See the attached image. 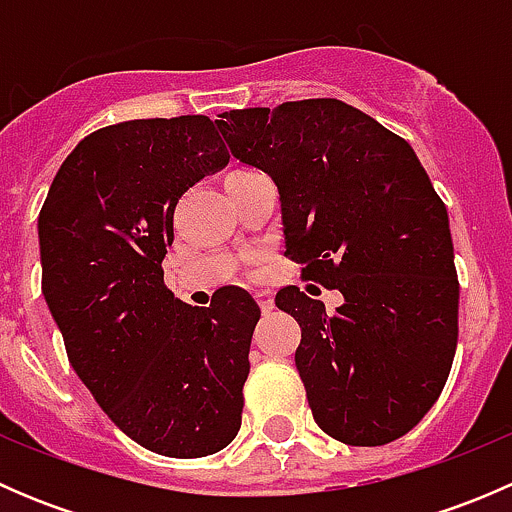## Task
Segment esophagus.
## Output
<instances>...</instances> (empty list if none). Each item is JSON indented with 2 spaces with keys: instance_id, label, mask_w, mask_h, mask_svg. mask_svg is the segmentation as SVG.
<instances>
[{
  "instance_id": "34e87169",
  "label": "esophagus",
  "mask_w": 512,
  "mask_h": 512,
  "mask_svg": "<svg viewBox=\"0 0 512 512\" xmlns=\"http://www.w3.org/2000/svg\"><path fill=\"white\" fill-rule=\"evenodd\" d=\"M255 299H257V304H260V309L265 314L272 312V307H275V297H272V292H267V289H257Z\"/></svg>"
}]
</instances>
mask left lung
Segmentation results:
<instances>
[{
    "instance_id": "obj_1",
    "label": "left lung",
    "mask_w": 512,
    "mask_h": 512,
    "mask_svg": "<svg viewBox=\"0 0 512 512\" xmlns=\"http://www.w3.org/2000/svg\"><path fill=\"white\" fill-rule=\"evenodd\" d=\"M232 158L277 185L285 252L344 302L297 287L275 304L302 327L294 352L309 409L347 446H384L428 414L458 342L446 205L414 148L337 98L220 113Z\"/></svg>"
}]
</instances>
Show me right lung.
Segmentation results:
<instances>
[{"label":"right lung","mask_w":512,"mask_h":512,"mask_svg":"<svg viewBox=\"0 0 512 512\" xmlns=\"http://www.w3.org/2000/svg\"><path fill=\"white\" fill-rule=\"evenodd\" d=\"M227 160L208 116L98 128L61 163L39 213L41 292L71 366L160 456H210L240 431L260 307L240 287L185 304L160 267L178 198Z\"/></svg>","instance_id":"add662e5"}]
</instances>
